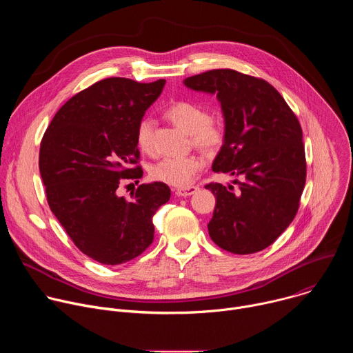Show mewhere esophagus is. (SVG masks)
<instances>
[{"mask_svg":"<svg viewBox=\"0 0 353 353\" xmlns=\"http://www.w3.org/2000/svg\"><path fill=\"white\" fill-rule=\"evenodd\" d=\"M196 190H198L196 185H188V187H184V188H177V190H176V195H177V196H190V195H192Z\"/></svg>","mask_w":353,"mask_h":353,"instance_id":"34e87169","label":"esophagus"}]
</instances>
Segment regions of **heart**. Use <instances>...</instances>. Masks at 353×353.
Wrapping results in <instances>:
<instances>
[{
	"label": "heart",
	"instance_id": "obj_1",
	"mask_svg": "<svg viewBox=\"0 0 353 353\" xmlns=\"http://www.w3.org/2000/svg\"><path fill=\"white\" fill-rule=\"evenodd\" d=\"M165 117L176 127L188 132L192 146L214 154L222 148L226 139L225 120L218 114H208L207 109L192 100H176L165 110ZM137 146L142 154L152 155L154 124L142 119L135 130ZM205 161L199 155L169 157L161 159L149 169L150 179L173 187H188L195 176L204 169Z\"/></svg>",
	"mask_w": 353,
	"mask_h": 353
}]
</instances>
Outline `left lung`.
<instances>
[{
    "instance_id": "obj_1",
    "label": "left lung",
    "mask_w": 353,
    "mask_h": 353,
    "mask_svg": "<svg viewBox=\"0 0 353 353\" xmlns=\"http://www.w3.org/2000/svg\"><path fill=\"white\" fill-rule=\"evenodd\" d=\"M194 89L216 93L226 139L214 161L215 173L239 177L234 187L210 183L216 196L208 232L233 254H253L271 245L294 219L306 184L303 134L281 93L263 78L222 68L184 79Z\"/></svg>"
}]
</instances>
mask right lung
<instances>
[{"label":"right lung","instance_id":"add662e5","mask_svg":"<svg viewBox=\"0 0 353 353\" xmlns=\"http://www.w3.org/2000/svg\"><path fill=\"white\" fill-rule=\"evenodd\" d=\"M165 82L97 81L68 100L41 138L39 169L48 207L74 244L100 264L141 256L154 241V215L170 199L161 181L139 184L130 199L117 194L142 177L135 130Z\"/></svg>","mask_w":353,"mask_h":353}]
</instances>
